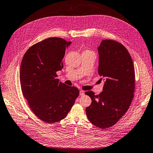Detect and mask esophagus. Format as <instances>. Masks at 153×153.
<instances>
[{"instance_id":"esophagus-1","label":"esophagus","mask_w":153,"mask_h":153,"mask_svg":"<svg viewBox=\"0 0 153 153\" xmlns=\"http://www.w3.org/2000/svg\"><path fill=\"white\" fill-rule=\"evenodd\" d=\"M80 95H85V91L81 90L80 91Z\"/></svg>"}]
</instances>
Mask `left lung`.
<instances>
[{
	"mask_svg": "<svg viewBox=\"0 0 153 153\" xmlns=\"http://www.w3.org/2000/svg\"><path fill=\"white\" fill-rule=\"evenodd\" d=\"M98 51V72L104 78V85L99 95L85 92L91 99L85 111L91 124L106 129L117 123L129 109L135 90V71L129 53L119 42L103 40Z\"/></svg>",
	"mask_w": 153,
	"mask_h": 153,
	"instance_id": "8db88e82",
	"label": "left lung"
}]
</instances>
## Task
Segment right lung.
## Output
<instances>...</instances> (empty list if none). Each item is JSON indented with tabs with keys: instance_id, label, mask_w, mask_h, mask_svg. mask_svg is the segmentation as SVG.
Returning a JSON list of instances; mask_svg holds the SVG:
<instances>
[{
	"instance_id": "add662e5",
	"label": "right lung",
	"mask_w": 153,
	"mask_h": 153,
	"mask_svg": "<svg viewBox=\"0 0 153 153\" xmlns=\"http://www.w3.org/2000/svg\"><path fill=\"white\" fill-rule=\"evenodd\" d=\"M71 42L50 38L30 46L22 58L20 82L22 94L33 112L45 123L63 119L79 95L75 87L56 78L63 67L66 48Z\"/></svg>"
}]
</instances>
